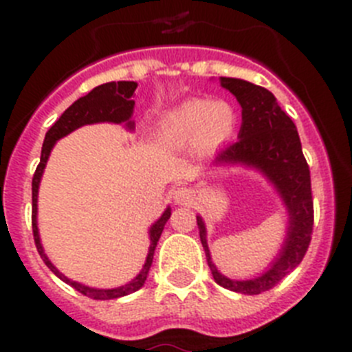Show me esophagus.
I'll return each instance as SVG.
<instances>
[{
	"instance_id": "34e87169",
	"label": "esophagus",
	"mask_w": 352,
	"mask_h": 352,
	"mask_svg": "<svg viewBox=\"0 0 352 352\" xmlns=\"http://www.w3.org/2000/svg\"><path fill=\"white\" fill-rule=\"evenodd\" d=\"M192 197V192L188 188H178V190H174V199H176V203H188Z\"/></svg>"
}]
</instances>
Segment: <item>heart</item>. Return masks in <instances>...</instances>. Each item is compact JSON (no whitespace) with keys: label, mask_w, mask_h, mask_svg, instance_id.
Wrapping results in <instances>:
<instances>
[{"label":"heart","mask_w":352,"mask_h":352,"mask_svg":"<svg viewBox=\"0 0 352 352\" xmlns=\"http://www.w3.org/2000/svg\"><path fill=\"white\" fill-rule=\"evenodd\" d=\"M234 125L232 109L226 102L188 100L176 107L162 123V141L176 148L195 144L210 149L220 144Z\"/></svg>","instance_id":"b5f03b06"}]
</instances>
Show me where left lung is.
I'll return each instance as SVG.
<instances>
[{
    "label": "left lung",
    "instance_id": "obj_1",
    "mask_svg": "<svg viewBox=\"0 0 352 352\" xmlns=\"http://www.w3.org/2000/svg\"><path fill=\"white\" fill-rule=\"evenodd\" d=\"M222 86L238 98L241 105V129L238 141L226 146L219 153V164L243 162L263 170L280 192L289 210V231L282 252L272 268L254 280H231L220 275L211 263L206 231L197 217L199 236L203 243L214 282L229 291L241 294H261L270 291L303 261L309 250L314 229V199L310 169L301 151L298 130L284 113L275 95L263 86L232 77H222Z\"/></svg>",
    "mask_w": 352,
    "mask_h": 352
}]
</instances>
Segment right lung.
Returning a JSON list of instances; mask_svg holds the SVG:
<instances>
[{"label": "right lung", "mask_w": 352, "mask_h": 352, "mask_svg": "<svg viewBox=\"0 0 352 352\" xmlns=\"http://www.w3.org/2000/svg\"><path fill=\"white\" fill-rule=\"evenodd\" d=\"M138 88V82L133 80H118V82H105L102 86H96L95 89L88 93V95L80 96L79 100H76L70 107L65 111L60 116V120L56 121L54 125L47 130L45 133V139H43L42 146V155H40V164L36 166L35 174H33V182H31V199H33V211H31V226H33V239H35L36 250H38L40 257L43 259V263L47 264V268L54 273L56 276H60L61 280L67 282L68 285L79 291L84 296L93 298V300H114V298L126 296L130 292H135L144 285L146 276H148L149 268H151V263H153V254L155 247H157V241L160 238L162 231H164V226L169 220L170 210L167 208L166 213L162 214L160 219L155 222V226L151 227L149 231V238H151V247H149L148 257H146V263L142 266L141 273H139L135 278H133L130 284L121 285L116 289H91L86 287L82 284H77V282H72L70 278H67L65 275H61L58 270L52 266L51 261L47 259V256L43 254V248L40 245L38 238V227H36V195H38V183L42 178L43 167H45V162H47L49 153H51L52 146L58 139L65 138L67 133L74 132L76 129L82 125H89V123H98V121H113V123H123L125 121L126 125L132 129L133 123L130 121L132 116L133 104L132 95Z\"/></svg>", "instance_id": "1"}]
</instances>
